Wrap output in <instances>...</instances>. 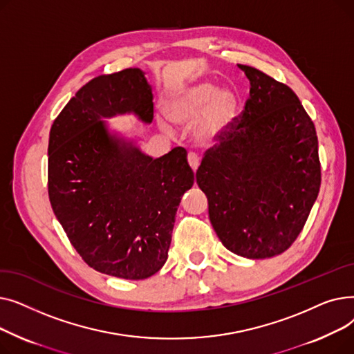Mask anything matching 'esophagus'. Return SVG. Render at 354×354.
I'll return each mask as SVG.
<instances>
[{
  "mask_svg": "<svg viewBox=\"0 0 354 354\" xmlns=\"http://www.w3.org/2000/svg\"><path fill=\"white\" fill-rule=\"evenodd\" d=\"M188 162H189V165H191V167H192V171L194 172H196V169H198V166H199V158H198V155L196 153H188Z\"/></svg>",
  "mask_w": 354,
  "mask_h": 354,
  "instance_id": "1",
  "label": "esophagus"
}]
</instances>
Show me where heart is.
Listing matches in <instances>:
<instances>
[{
    "label": "heart",
    "mask_w": 354,
    "mask_h": 354,
    "mask_svg": "<svg viewBox=\"0 0 354 354\" xmlns=\"http://www.w3.org/2000/svg\"><path fill=\"white\" fill-rule=\"evenodd\" d=\"M236 93L202 82L183 88L166 103V115L178 124H192L191 138L199 146H211L225 135L238 110ZM167 130L165 122L160 123Z\"/></svg>",
    "instance_id": "1"
}]
</instances>
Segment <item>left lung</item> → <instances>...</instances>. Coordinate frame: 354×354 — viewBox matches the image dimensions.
I'll list each match as a JSON object with an SVG mask.
<instances>
[{"label": "left lung", "instance_id": "8db88e82", "mask_svg": "<svg viewBox=\"0 0 354 354\" xmlns=\"http://www.w3.org/2000/svg\"><path fill=\"white\" fill-rule=\"evenodd\" d=\"M250 97L196 171L211 224L231 252L250 259L284 252L317 199L315 127L295 93L251 66Z\"/></svg>", "mask_w": 354, "mask_h": 354}]
</instances>
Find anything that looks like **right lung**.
<instances>
[{
	"instance_id": "1",
	"label": "right lung",
	"mask_w": 354,
	"mask_h": 354,
	"mask_svg": "<svg viewBox=\"0 0 354 354\" xmlns=\"http://www.w3.org/2000/svg\"><path fill=\"white\" fill-rule=\"evenodd\" d=\"M152 86L140 68L86 83L55 118L48 139V196L86 264L145 280L167 259L182 195L194 185L183 147L153 159L106 119L153 120Z\"/></svg>"
}]
</instances>
